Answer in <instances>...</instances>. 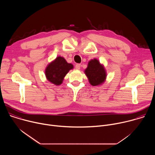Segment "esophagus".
Here are the masks:
<instances>
[{
    "mask_svg": "<svg viewBox=\"0 0 155 155\" xmlns=\"http://www.w3.org/2000/svg\"><path fill=\"white\" fill-rule=\"evenodd\" d=\"M80 67H81V65L80 64H77L75 65V68L77 70H80Z\"/></svg>",
    "mask_w": 155,
    "mask_h": 155,
    "instance_id": "obj_1",
    "label": "esophagus"
}]
</instances>
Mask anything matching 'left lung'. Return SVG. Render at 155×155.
I'll use <instances>...</instances> for the list:
<instances>
[{
  "label": "left lung",
  "instance_id": "8db88e82",
  "mask_svg": "<svg viewBox=\"0 0 155 155\" xmlns=\"http://www.w3.org/2000/svg\"><path fill=\"white\" fill-rule=\"evenodd\" d=\"M84 72L92 86H100L107 78V72L104 65L96 58L88 62Z\"/></svg>",
  "mask_w": 155,
  "mask_h": 155
}]
</instances>
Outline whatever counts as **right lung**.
Here are the masks:
<instances>
[{"instance_id":"obj_1","label":"right lung","mask_w":155,"mask_h":155,"mask_svg":"<svg viewBox=\"0 0 155 155\" xmlns=\"http://www.w3.org/2000/svg\"><path fill=\"white\" fill-rule=\"evenodd\" d=\"M73 69V64L68 63L63 57L58 56L47 65L45 74L48 81L58 86L62 83L66 74Z\"/></svg>"}]
</instances>
